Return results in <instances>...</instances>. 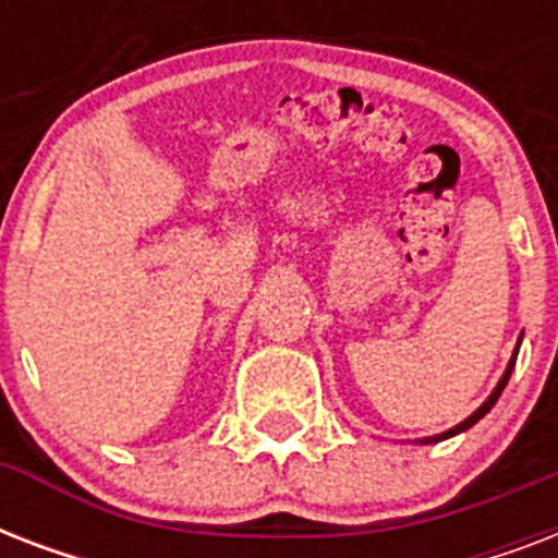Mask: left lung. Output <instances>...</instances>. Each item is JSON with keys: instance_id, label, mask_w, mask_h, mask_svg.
Instances as JSON below:
<instances>
[{"instance_id": "left-lung-1", "label": "left lung", "mask_w": 558, "mask_h": 558, "mask_svg": "<svg viewBox=\"0 0 558 558\" xmlns=\"http://www.w3.org/2000/svg\"><path fill=\"white\" fill-rule=\"evenodd\" d=\"M515 356H519V350H515V353H512V359H510V365H507V371H504L501 381H498V388H495V390H493V393H489V399H486L484 405L477 408L475 414L469 416V420H463V423H460V425H458V428H451V432H446V434H442V437H451V434H458V432H466L469 425H475V423H477V420H481V416H484V414H486V411H489V408H493V405H495V402H498V397H501V390H504V388H507V381H510V373H512V365H515Z\"/></svg>"}]
</instances>
